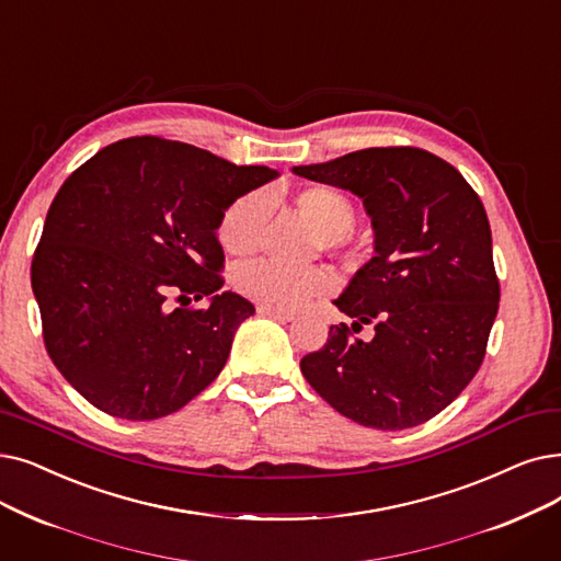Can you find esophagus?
<instances>
[{
    "label": "esophagus",
    "instance_id": "34e87169",
    "mask_svg": "<svg viewBox=\"0 0 561 561\" xmlns=\"http://www.w3.org/2000/svg\"><path fill=\"white\" fill-rule=\"evenodd\" d=\"M256 311L263 313V316H271V319H277V321H294V319H296L294 311L277 309V307H267V305H259Z\"/></svg>",
    "mask_w": 561,
    "mask_h": 561
}]
</instances>
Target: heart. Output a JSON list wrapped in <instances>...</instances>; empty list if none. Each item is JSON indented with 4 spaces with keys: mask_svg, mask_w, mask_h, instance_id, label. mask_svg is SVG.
Segmentation results:
<instances>
[{
    "mask_svg": "<svg viewBox=\"0 0 561 561\" xmlns=\"http://www.w3.org/2000/svg\"><path fill=\"white\" fill-rule=\"evenodd\" d=\"M298 210L319 231L323 250H341L355 225V206L348 194L332 185H311L294 197ZM267 204L261 194H245L236 199L222 215L217 238L233 256L252 254L263 233ZM238 288L248 298L277 307L296 309L309 298L325 296L332 288V275L321 265H282L275 261H254L238 273Z\"/></svg>",
    "mask_w": 561,
    "mask_h": 561,
    "instance_id": "heart-1",
    "label": "heart"
}]
</instances>
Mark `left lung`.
<instances>
[{"label":"left lung","instance_id":"left-lung-1","mask_svg":"<svg viewBox=\"0 0 561 561\" xmlns=\"http://www.w3.org/2000/svg\"><path fill=\"white\" fill-rule=\"evenodd\" d=\"M298 176L351 190L376 231L334 305L351 319L300 359L307 382L341 415L401 431L443 412L479 371L500 307L491 225L456 167L415 146H376ZM375 325L371 342L352 332Z\"/></svg>","mask_w":561,"mask_h":561}]
</instances>
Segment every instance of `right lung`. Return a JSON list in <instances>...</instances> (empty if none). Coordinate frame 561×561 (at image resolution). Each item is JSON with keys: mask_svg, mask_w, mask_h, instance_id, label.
I'll use <instances>...</instances> for the list:
<instances>
[{"mask_svg": "<svg viewBox=\"0 0 561 561\" xmlns=\"http://www.w3.org/2000/svg\"><path fill=\"white\" fill-rule=\"evenodd\" d=\"M197 146L118 139L72 172L47 210L32 261L45 351L112 417L181 410L225 369L254 305L225 286L217 227L273 181ZM210 297L208 308L188 302Z\"/></svg>", "mask_w": 561, "mask_h": 561, "instance_id": "right-lung-1", "label": "right lung"}]
</instances>
